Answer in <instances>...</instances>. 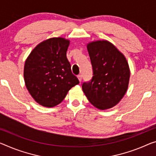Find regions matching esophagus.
Segmentation results:
<instances>
[{
  "instance_id": "1",
  "label": "esophagus",
  "mask_w": 156,
  "mask_h": 156,
  "mask_svg": "<svg viewBox=\"0 0 156 156\" xmlns=\"http://www.w3.org/2000/svg\"><path fill=\"white\" fill-rule=\"evenodd\" d=\"M77 78H78L79 81H81V79H82V76H81V75H77Z\"/></svg>"
}]
</instances>
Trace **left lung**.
<instances>
[{
	"label": "left lung",
	"mask_w": 156,
	"mask_h": 156,
	"mask_svg": "<svg viewBox=\"0 0 156 156\" xmlns=\"http://www.w3.org/2000/svg\"><path fill=\"white\" fill-rule=\"evenodd\" d=\"M93 68V77L82 83L88 100L98 109L116 105L126 94L130 80L127 60L114 44L98 40L87 44Z\"/></svg>",
	"instance_id": "obj_1"
}]
</instances>
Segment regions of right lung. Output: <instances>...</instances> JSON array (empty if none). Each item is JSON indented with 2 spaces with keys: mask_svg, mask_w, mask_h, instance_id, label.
Returning a JSON list of instances; mask_svg holds the SVG:
<instances>
[{
  "mask_svg": "<svg viewBox=\"0 0 156 156\" xmlns=\"http://www.w3.org/2000/svg\"><path fill=\"white\" fill-rule=\"evenodd\" d=\"M70 41L53 37L40 43L26 59L23 76L28 92L38 104L55 107L80 83L66 56Z\"/></svg>",
  "mask_w": 156,
  "mask_h": 156,
  "instance_id": "right-lung-1",
  "label": "right lung"
}]
</instances>
